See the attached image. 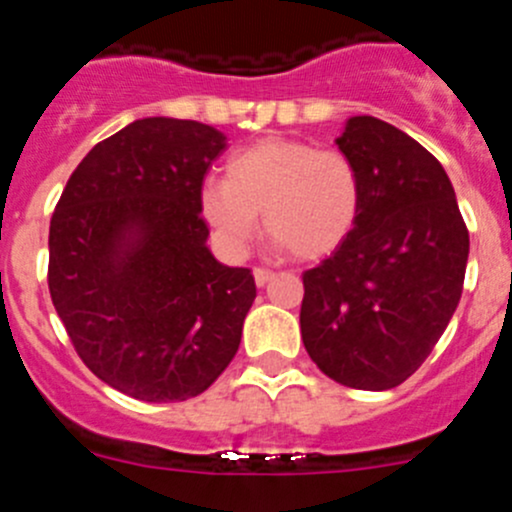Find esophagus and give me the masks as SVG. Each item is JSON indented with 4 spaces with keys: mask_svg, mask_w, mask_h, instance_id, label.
I'll use <instances>...</instances> for the list:
<instances>
[{
    "mask_svg": "<svg viewBox=\"0 0 512 512\" xmlns=\"http://www.w3.org/2000/svg\"><path fill=\"white\" fill-rule=\"evenodd\" d=\"M253 279H256V284H259V287H264L266 282H271V279H274V271L256 266V269H253Z\"/></svg>",
    "mask_w": 512,
    "mask_h": 512,
    "instance_id": "obj_1",
    "label": "esophagus"
}]
</instances>
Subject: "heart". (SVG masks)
Returning <instances> with one entry per match:
<instances>
[{
  "mask_svg": "<svg viewBox=\"0 0 512 512\" xmlns=\"http://www.w3.org/2000/svg\"><path fill=\"white\" fill-rule=\"evenodd\" d=\"M200 207L228 246H246L264 215L271 241L297 259H320L336 251L359 220V171L333 148L264 138L230 158L225 182H205Z\"/></svg>",
  "mask_w": 512,
  "mask_h": 512,
  "instance_id": "obj_1",
  "label": "heart"
}]
</instances>
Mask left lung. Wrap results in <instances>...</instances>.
Masks as SVG:
<instances>
[{"label":"left lung","instance_id":"obj_1","mask_svg":"<svg viewBox=\"0 0 512 512\" xmlns=\"http://www.w3.org/2000/svg\"><path fill=\"white\" fill-rule=\"evenodd\" d=\"M336 143L359 171L361 210L346 241L302 274V343L338 384L392 390L459 305L469 230L443 166L408 133L359 115Z\"/></svg>","mask_w":512,"mask_h":512}]
</instances>
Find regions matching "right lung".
I'll return each mask as SVG.
<instances>
[{"label": "right lung", "instance_id": "add662e5", "mask_svg": "<svg viewBox=\"0 0 512 512\" xmlns=\"http://www.w3.org/2000/svg\"><path fill=\"white\" fill-rule=\"evenodd\" d=\"M223 148L202 122H130L84 156L51 217L58 318L79 359L135 400L202 395L241 346L256 282L212 256L200 207Z\"/></svg>", "mask_w": 512, "mask_h": 512}]
</instances>
